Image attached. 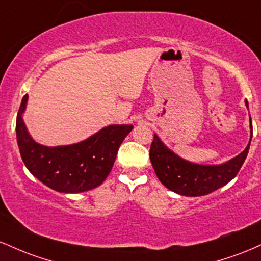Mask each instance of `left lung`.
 Instances as JSON below:
<instances>
[{"mask_svg": "<svg viewBox=\"0 0 261 261\" xmlns=\"http://www.w3.org/2000/svg\"><path fill=\"white\" fill-rule=\"evenodd\" d=\"M248 108V101L245 100ZM250 122V140L242 153L221 164H197L179 157L162 142L154 134L149 148V160L162 184L184 196H203L222 188L238 174L249 152L253 125Z\"/></svg>", "mask_w": 261, "mask_h": 261, "instance_id": "8db88e82", "label": "left lung"}]
</instances>
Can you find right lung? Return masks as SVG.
Segmentation results:
<instances>
[{
  "label": "right lung",
  "instance_id": "right-lung-1",
  "mask_svg": "<svg viewBox=\"0 0 261 261\" xmlns=\"http://www.w3.org/2000/svg\"><path fill=\"white\" fill-rule=\"evenodd\" d=\"M27 103L28 94L23 97L18 110L16 134L29 172L59 193H83L99 187L109 175L118 149L133 125H109L81 142L49 147L38 143L29 134L23 120Z\"/></svg>",
  "mask_w": 261,
  "mask_h": 261
}]
</instances>
